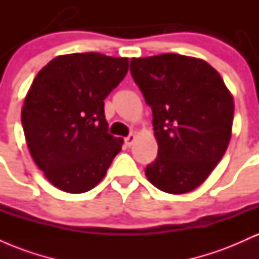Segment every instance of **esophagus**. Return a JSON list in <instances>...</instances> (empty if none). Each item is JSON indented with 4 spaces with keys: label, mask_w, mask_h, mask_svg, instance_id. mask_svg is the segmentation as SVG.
<instances>
[{
    "label": "esophagus",
    "mask_w": 259,
    "mask_h": 259,
    "mask_svg": "<svg viewBox=\"0 0 259 259\" xmlns=\"http://www.w3.org/2000/svg\"><path fill=\"white\" fill-rule=\"evenodd\" d=\"M124 141H125L126 146L130 147L134 144V141H135V135H134V134H130V135L127 136V138L124 139Z\"/></svg>",
    "instance_id": "34e87169"
}]
</instances>
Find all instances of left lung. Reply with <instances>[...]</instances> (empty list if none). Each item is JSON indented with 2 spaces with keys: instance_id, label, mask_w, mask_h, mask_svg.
<instances>
[{
  "instance_id": "8db88e82",
  "label": "left lung",
  "mask_w": 259,
  "mask_h": 259,
  "mask_svg": "<svg viewBox=\"0 0 259 259\" xmlns=\"http://www.w3.org/2000/svg\"><path fill=\"white\" fill-rule=\"evenodd\" d=\"M130 72L152 109L158 154L145 169L167 194L192 191L209 177L231 138L234 99L212 65L163 53L132 58Z\"/></svg>"
}]
</instances>
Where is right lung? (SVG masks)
<instances>
[{"label": "right lung", "mask_w": 259, "mask_h": 259, "mask_svg": "<svg viewBox=\"0 0 259 259\" xmlns=\"http://www.w3.org/2000/svg\"><path fill=\"white\" fill-rule=\"evenodd\" d=\"M127 68V58L72 53L53 58L35 76L22 124L32 159L57 189H94L120 152L123 139L107 133L103 100Z\"/></svg>", "instance_id": "right-lung-1"}]
</instances>
